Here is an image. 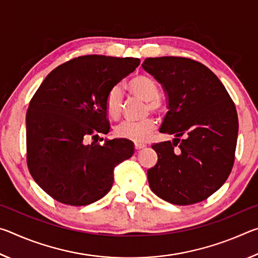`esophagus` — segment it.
I'll use <instances>...</instances> for the list:
<instances>
[{
	"label": "esophagus",
	"mask_w": 258,
	"mask_h": 258,
	"mask_svg": "<svg viewBox=\"0 0 258 258\" xmlns=\"http://www.w3.org/2000/svg\"><path fill=\"white\" fill-rule=\"evenodd\" d=\"M134 148H135V150H137V151H139V150H141V149H143V148H146V145H141V143H135V146H134Z\"/></svg>",
	"instance_id": "1"
}]
</instances>
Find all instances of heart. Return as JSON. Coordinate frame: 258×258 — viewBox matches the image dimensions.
<instances>
[{
	"instance_id": "1",
	"label": "heart",
	"mask_w": 258,
	"mask_h": 258,
	"mask_svg": "<svg viewBox=\"0 0 258 258\" xmlns=\"http://www.w3.org/2000/svg\"><path fill=\"white\" fill-rule=\"evenodd\" d=\"M127 89L134 97L148 102V108L151 111H161L163 104L158 100L159 89L157 83L151 77L138 75L128 82ZM121 91L118 86H113L106 98V109L108 115L117 118L121 111ZM156 130V121L148 118L141 121H121L115 127V134L118 138L130 140L133 142H145L151 137Z\"/></svg>"
}]
</instances>
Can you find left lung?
<instances>
[{"label":"left lung","instance_id":"left-lung-1","mask_svg":"<svg viewBox=\"0 0 258 258\" xmlns=\"http://www.w3.org/2000/svg\"><path fill=\"white\" fill-rule=\"evenodd\" d=\"M142 68L166 95L168 111L159 131L175 137L152 146L158 160L147 172L150 189L174 205L203 202L232 169L239 128L234 103L215 74L198 61L158 56L147 58Z\"/></svg>","mask_w":258,"mask_h":258}]
</instances>
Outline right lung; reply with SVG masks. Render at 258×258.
<instances>
[{"label": "right lung", "mask_w": 258, "mask_h": 258, "mask_svg": "<svg viewBox=\"0 0 258 258\" xmlns=\"http://www.w3.org/2000/svg\"><path fill=\"white\" fill-rule=\"evenodd\" d=\"M138 58L91 54L60 64L30 100L26 115L27 165L56 202L86 206L104 197L113 168L134 154L126 139L89 142L110 130L106 98L139 66Z\"/></svg>", "instance_id": "obj_1"}]
</instances>
